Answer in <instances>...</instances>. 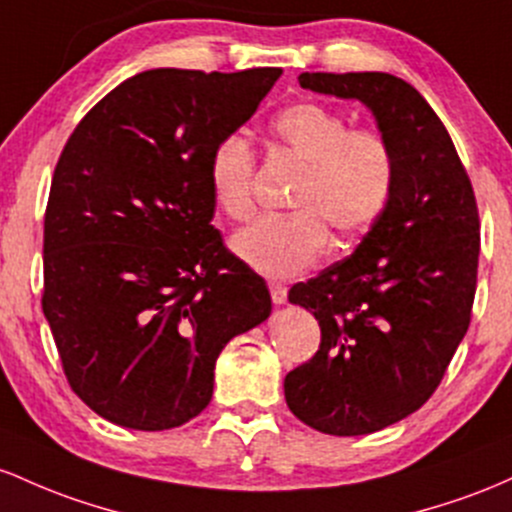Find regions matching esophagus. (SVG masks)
<instances>
[{"label": "esophagus", "mask_w": 512, "mask_h": 512, "mask_svg": "<svg viewBox=\"0 0 512 512\" xmlns=\"http://www.w3.org/2000/svg\"><path fill=\"white\" fill-rule=\"evenodd\" d=\"M268 287H271V297H273L275 304H285L287 302V287L285 285L271 283Z\"/></svg>", "instance_id": "34e87169"}]
</instances>
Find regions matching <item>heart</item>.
<instances>
[{"mask_svg": "<svg viewBox=\"0 0 512 512\" xmlns=\"http://www.w3.org/2000/svg\"><path fill=\"white\" fill-rule=\"evenodd\" d=\"M278 154L302 164L285 217H261L239 229L229 246L251 271L295 278L329 249V227L355 241L375 225L394 193V154L382 135L350 130L348 120L321 103H295L273 120ZM254 149L227 135L212 149L208 183L215 205L232 220L254 215Z\"/></svg>", "mask_w": 512, "mask_h": 512, "instance_id": "b5f03b06", "label": "heart"}]
</instances>
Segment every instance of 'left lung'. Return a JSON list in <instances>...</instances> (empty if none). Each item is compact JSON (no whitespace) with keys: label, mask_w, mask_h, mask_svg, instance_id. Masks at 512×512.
<instances>
[{"label":"left lung","mask_w":512,"mask_h":512,"mask_svg":"<svg viewBox=\"0 0 512 512\" xmlns=\"http://www.w3.org/2000/svg\"><path fill=\"white\" fill-rule=\"evenodd\" d=\"M302 89L360 101L394 154V193L355 251L287 295L321 326L285 377L290 411L319 433L367 435L430 399L472 319L479 212L428 101L387 72H304Z\"/></svg>","instance_id":"1"}]
</instances>
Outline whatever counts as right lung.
<instances>
[{
  "label": "right lung",
  "mask_w": 512,
  "mask_h": 512,
  "mask_svg": "<svg viewBox=\"0 0 512 512\" xmlns=\"http://www.w3.org/2000/svg\"><path fill=\"white\" fill-rule=\"evenodd\" d=\"M280 74L140 72L62 149L45 210L43 314L74 394L116 426L191 421L210 404L222 348L271 317L263 278L210 225L208 164Z\"/></svg>",
  "instance_id": "right-lung-1"
}]
</instances>
